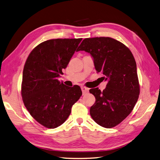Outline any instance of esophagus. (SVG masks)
I'll return each instance as SVG.
<instances>
[{
	"instance_id": "1",
	"label": "esophagus",
	"mask_w": 160,
	"mask_h": 160,
	"mask_svg": "<svg viewBox=\"0 0 160 160\" xmlns=\"http://www.w3.org/2000/svg\"><path fill=\"white\" fill-rule=\"evenodd\" d=\"M81 90H82V92H83V94L87 93L89 92V89L88 88H85V87H82Z\"/></svg>"
}]
</instances>
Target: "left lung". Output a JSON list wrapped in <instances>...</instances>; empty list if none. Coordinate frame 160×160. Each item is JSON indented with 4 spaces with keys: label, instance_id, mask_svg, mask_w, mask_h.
I'll return each instance as SVG.
<instances>
[{
    "label": "left lung",
    "instance_id": "obj_1",
    "mask_svg": "<svg viewBox=\"0 0 160 160\" xmlns=\"http://www.w3.org/2000/svg\"><path fill=\"white\" fill-rule=\"evenodd\" d=\"M85 51L93 57L96 71L108 81L106 88L91 89L95 98L90 108L95 122L105 128L119 124L132 112L139 95L136 62L128 48L110 37L88 38L77 51Z\"/></svg>",
    "mask_w": 160,
    "mask_h": 160
}]
</instances>
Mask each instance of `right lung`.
<instances>
[{
	"mask_svg": "<svg viewBox=\"0 0 160 160\" xmlns=\"http://www.w3.org/2000/svg\"><path fill=\"white\" fill-rule=\"evenodd\" d=\"M82 38H56L40 43L28 55L22 72L21 95L32 117L54 129L63 123L82 95L80 87L58 80Z\"/></svg>",
	"mask_w": 160,
	"mask_h": 160,
	"instance_id": "add662e5",
	"label": "right lung"
}]
</instances>
